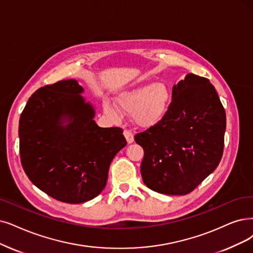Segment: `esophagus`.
Segmentation results:
<instances>
[{"label": "esophagus", "instance_id": "esophagus-1", "mask_svg": "<svg viewBox=\"0 0 253 253\" xmlns=\"http://www.w3.org/2000/svg\"><path fill=\"white\" fill-rule=\"evenodd\" d=\"M124 135H125L126 141H127V143H132L133 142V141H134V135H133L132 132H130V130L125 129L124 130Z\"/></svg>", "mask_w": 253, "mask_h": 253}]
</instances>
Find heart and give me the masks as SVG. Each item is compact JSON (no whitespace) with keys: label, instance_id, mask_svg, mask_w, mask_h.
I'll return each mask as SVG.
<instances>
[{"label":"heart","instance_id":"heart-1","mask_svg":"<svg viewBox=\"0 0 253 253\" xmlns=\"http://www.w3.org/2000/svg\"><path fill=\"white\" fill-rule=\"evenodd\" d=\"M170 90L164 83L141 85L121 92L116 97V104L120 111L132 114L136 124L142 126L156 125L167 112L170 103ZM106 112L112 117H117V108L105 104Z\"/></svg>","mask_w":253,"mask_h":253}]
</instances>
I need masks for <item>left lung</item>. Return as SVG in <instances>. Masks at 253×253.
Segmentation results:
<instances>
[{
	"label": "left lung",
	"mask_w": 253,
	"mask_h": 253,
	"mask_svg": "<svg viewBox=\"0 0 253 253\" xmlns=\"http://www.w3.org/2000/svg\"><path fill=\"white\" fill-rule=\"evenodd\" d=\"M225 127V110L215 87L188 74L173 86L165 116L135 136L144 150V184L162 194L190 193L219 165Z\"/></svg>",
	"instance_id": "obj_1"
}]
</instances>
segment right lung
I'll use <instances>...</instances> for the list:
<instances>
[{
  "label": "right lung",
  "instance_id": "obj_1",
  "mask_svg": "<svg viewBox=\"0 0 253 253\" xmlns=\"http://www.w3.org/2000/svg\"><path fill=\"white\" fill-rule=\"evenodd\" d=\"M83 87L65 80L39 88L29 98L18 126L19 155L29 179L66 204L96 197L111 162L126 140L120 127H100Z\"/></svg>",
  "mask_w": 253,
  "mask_h": 253
}]
</instances>
